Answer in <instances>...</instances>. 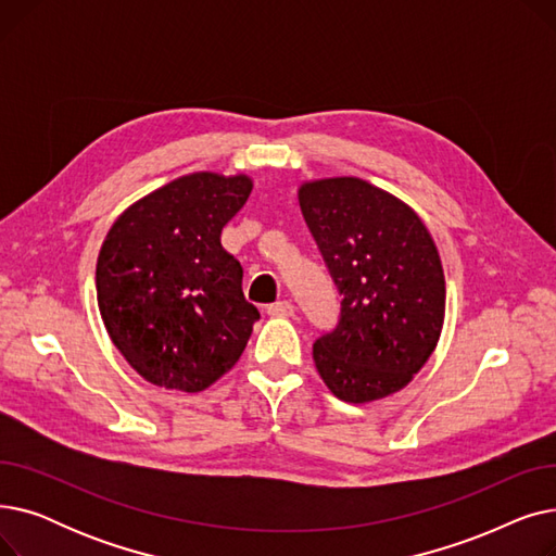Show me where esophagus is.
I'll use <instances>...</instances> for the list:
<instances>
[{
	"instance_id": "34e87169",
	"label": "esophagus",
	"mask_w": 556,
	"mask_h": 556,
	"mask_svg": "<svg viewBox=\"0 0 556 556\" xmlns=\"http://www.w3.org/2000/svg\"><path fill=\"white\" fill-rule=\"evenodd\" d=\"M268 315H275V317H290L295 315V306L290 302H277V304H270L268 306Z\"/></svg>"
}]
</instances>
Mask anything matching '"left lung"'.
Here are the masks:
<instances>
[{
  "instance_id": "obj_1",
  "label": "left lung",
  "mask_w": 556,
  "mask_h": 556,
  "mask_svg": "<svg viewBox=\"0 0 556 556\" xmlns=\"http://www.w3.org/2000/svg\"><path fill=\"white\" fill-rule=\"evenodd\" d=\"M298 198L342 295L338 327L313 344L315 367L340 401L386 399L413 381L440 342V252L413 207L361 178L311 180Z\"/></svg>"
}]
</instances>
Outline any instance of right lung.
Masks as SVG:
<instances>
[{"mask_svg":"<svg viewBox=\"0 0 556 556\" xmlns=\"http://www.w3.org/2000/svg\"><path fill=\"white\" fill-rule=\"evenodd\" d=\"M248 175L198 170L139 198L116 218L97 261L110 340L146 381L202 392L241 358L258 319L243 268L220 245L250 198Z\"/></svg>","mask_w":556,"mask_h":556,"instance_id":"1","label":"right lung"}]
</instances>
